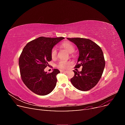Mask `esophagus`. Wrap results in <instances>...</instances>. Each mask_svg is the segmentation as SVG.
<instances>
[{
	"mask_svg": "<svg viewBox=\"0 0 125 125\" xmlns=\"http://www.w3.org/2000/svg\"><path fill=\"white\" fill-rule=\"evenodd\" d=\"M60 72H61V73H67V71H65V70H60Z\"/></svg>",
	"mask_w": 125,
	"mask_h": 125,
	"instance_id": "1",
	"label": "esophagus"
}]
</instances>
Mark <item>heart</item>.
<instances>
[{"label":"heart","mask_w":125,"mask_h":125,"mask_svg":"<svg viewBox=\"0 0 125 125\" xmlns=\"http://www.w3.org/2000/svg\"><path fill=\"white\" fill-rule=\"evenodd\" d=\"M62 46L69 53H73L74 51L73 45L68 42H65L62 44ZM57 54V50L56 47L52 48L51 51V57L52 59L55 58ZM69 62L65 61V60H60L57 64V67L60 69L65 70L67 69L69 67Z\"/></svg>","instance_id":"obj_1"}]
</instances>
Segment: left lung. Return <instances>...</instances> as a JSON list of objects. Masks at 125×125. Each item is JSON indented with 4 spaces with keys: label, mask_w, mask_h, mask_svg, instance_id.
Instances as JSON below:
<instances>
[{
    "label": "left lung",
    "mask_w": 125,
    "mask_h": 125,
    "mask_svg": "<svg viewBox=\"0 0 125 125\" xmlns=\"http://www.w3.org/2000/svg\"><path fill=\"white\" fill-rule=\"evenodd\" d=\"M77 46L79 50L78 64L82 66L81 71H74L70 81L75 88L86 91L95 86L103 74L105 62L101 47L91 40L84 38H67Z\"/></svg>",
    "instance_id": "obj_1"
}]
</instances>
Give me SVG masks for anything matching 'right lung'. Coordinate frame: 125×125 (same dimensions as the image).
Masks as SVG:
<instances>
[{"instance_id":"obj_1","label":"right lung","mask_w":125,"mask_h":125,"mask_svg":"<svg viewBox=\"0 0 125 125\" xmlns=\"http://www.w3.org/2000/svg\"><path fill=\"white\" fill-rule=\"evenodd\" d=\"M64 37H39L31 41L24 47L19 60L22 80L34 93L45 95L54 89L59 70L54 69L50 73L44 71L52 60L51 51Z\"/></svg>"}]
</instances>
